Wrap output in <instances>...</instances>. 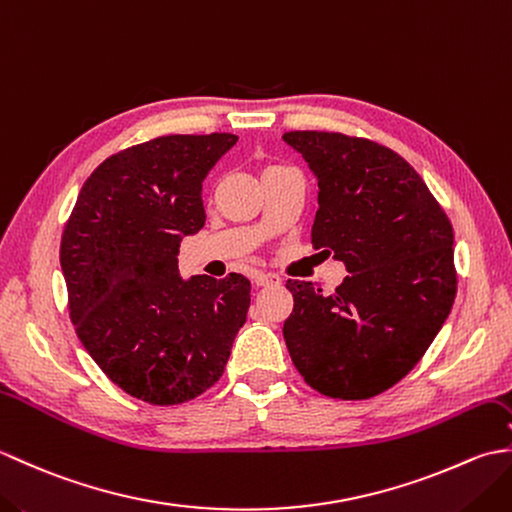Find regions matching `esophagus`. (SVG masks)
Listing matches in <instances>:
<instances>
[{
    "label": "esophagus",
    "instance_id": "1",
    "mask_svg": "<svg viewBox=\"0 0 512 512\" xmlns=\"http://www.w3.org/2000/svg\"><path fill=\"white\" fill-rule=\"evenodd\" d=\"M253 284H255L257 288L277 286V284H281V279H279V275H275V273H255V275H253Z\"/></svg>",
    "mask_w": 512,
    "mask_h": 512
}]
</instances>
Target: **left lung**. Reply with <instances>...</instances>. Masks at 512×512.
Instances as JSON below:
<instances>
[{
	"instance_id": "1",
	"label": "left lung",
	"mask_w": 512,
	"mask_h": 512,
	"mask_svg": "<svg viewBox=\"0 0 512 512\" xmlns=\"http://www.w3.org/2000/svg\"><path fill=\"white\" fill-rule=\"evenodd\" d=\"M284 140L319 180L312 244L347 268L332 295L288 279L290 358L323 396H378L416 367L453 308V226L394 149L339 132Z\"/></svg>"
}]
</instances>
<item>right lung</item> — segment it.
Wrapping results in <instances>:
<instances>
[{
    "label": "right lung",
    "instance_id": "right-lung-1",
    "mask_svg": "<svg viewBox=\"0 0 512 512\" xmlns=\"http://www.w3.org/2000/svg\"><path fill=\"white\" fill-rule=\"evenodd\" d=\"M233 134H171L127 147L85 180L61 237L68 310L114 385L149 405L213 387L246 321L250 281H182L184 235L204 226L202 182Z\"/></svg>",
    "mask_w": 512,
    "mask_h": 512
}]
</instances>
